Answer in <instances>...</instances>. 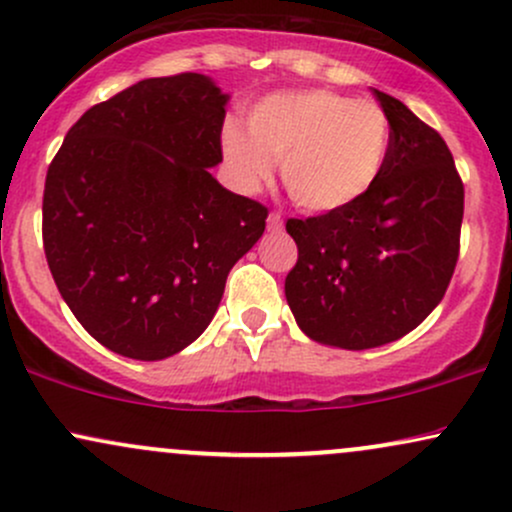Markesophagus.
<instances>
[{
  "mask_svg": "<svg viewBox=\"0 0 512 512\" xmlns=\"http://www.w3.org/2000/svg\"><path fill=\"white\" fill-rule=\"evenodd\" d=\"M267 226H269V231H281V226H284V219H281L279 211H272V214H269Z\"/></svg>",
  "mask_w": 512,
  "mask_h": 512,
  "instance_id": "obj_1",
  "label": "esophagus"
}]
</instances>
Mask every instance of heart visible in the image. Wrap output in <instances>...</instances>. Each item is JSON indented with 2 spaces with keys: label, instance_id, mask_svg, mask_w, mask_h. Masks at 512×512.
Segmentation results:
<instances>
[{
  "label": "heart",
  "instance_id": "obj_1",
  "mask_svg": "<svg viewBox=\"0 0 512 512\" xmlns=\"http://www.w3.org/2000/svg\"><path fill=\"white\" fill-rule=\"evenodd\" d=\"M390 144V117L378 103L325 88L267 96L250 110L248 132L231 122L221 134L243 190H260L276 161L293 204L315 214L361 202L383 175Z\"/></svg>",
  "mask_w": 512,
  "mask_h": 512
}]
</instances>
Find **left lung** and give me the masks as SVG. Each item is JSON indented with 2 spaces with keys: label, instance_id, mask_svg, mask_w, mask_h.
I'll use <instances>...</instances> for the list:
<instances>
[{
  "label": "left lung",
  "instance_id": "obj_1",
  "mask_svg": "<svg viewBox=\"0 0 512 512\" xmlns=\"http://www.w3.org/2000/svg\"><path fill=\"white\" fill-rule=\"evenodd\" d=\"M385 170L361 202L289 219L298 245L286 301L310 339L339 349L395 342L443 301L460 257L464 185L448 144L397 98Z\"/></svg>",
  "mask_w": 512,
  "mask_h": 512
}]
</instances>
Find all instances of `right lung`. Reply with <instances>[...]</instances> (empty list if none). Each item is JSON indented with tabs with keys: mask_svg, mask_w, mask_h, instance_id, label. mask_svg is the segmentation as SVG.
Returning a JSON list of instances; mask_svg holds the SVG:
<instances>
[{
	"mask_svg": "<svg viewBox=\"0 0 512 512\" xmlns=\"http://www.w3.org/2000/svg\"><path fill=\"white\" fill-rule=\"evenodd\" d=\"M228 96L204 74L144 79L88 108L43 192V248L76 320L115 354L158 361L207 330L267 207L211 178Z\"/></svg>",
	"mask_w": 512,
	"mask_h": 512,
	"instance_id": "obj_1",
	"label": "right lung"
}]
</instances>
